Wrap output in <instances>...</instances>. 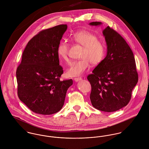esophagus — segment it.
Wrapping results in <instances>:
<instances>
[{"label":"esophagus","instance_id":"1","mask_svg":"<svg viewBox=\"0 0 149 149\" xmlns=\"http://www.w3.org/2000/svg\"><path fill=\"white\" fill-rule=\"evenodd\" d=\"M82 79V78H74V81H75V82H79V81H81Z\"/></svg>","mask_w":149,"mask_h":149}]
</instances>
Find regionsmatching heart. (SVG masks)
<instances>
[{
    "mask_svg": "<svg viewBox=\"0 0 149 149\" xmlns=\"http://www.w3.org/2000/svg\"><path fill=\"white\" fill-rule=\"evenodd\" d=\"M71 39L83 46L80 60L74 62L67 70L71 77H78L83 74L90 66L98 65L103 61L105 54L104 45L98 40L95 33L87 30H81L73 33ZM57 54L61 61L69 62L68 46L66 42H61L57 47Z\"/></svg>",
    "mask_w": 149,
    "mask_h": 149,
    "instance_id": "heart-1",
    "label": "heart"
}]
</instances>
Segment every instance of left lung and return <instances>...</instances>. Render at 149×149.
<instances>
[{"label": "left lung", "mask_w": 149, "mask_h": 149, "mask_svg": "<svg viewBox=\"0 0 149 149\" xmlns=\"http://www.w3.org/2000/svg\"><path fill=\"white\" fill-rule=\"evenodd\" d=\"M89 24L97 26L102 23L93 22ZM102 33L107 55L87 76L91 86L90 98L95 109L113 112L129 103L138 75L133 52L126 40L109 26Z\"/></svg>", "instance_id": "8db88e82"}]
</instances>
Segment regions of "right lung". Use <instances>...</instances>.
<instances>
[{
  "mask_svg": "<svg viewBox=\"0 0 149 149\" xmlns=\"http://www.w3.org/2000/svg\"><path fill=\"white\" fill-rule=\"evenodd\" d=\"M67 29V24H61L34 36L17 68L19 98L35 113L51 115L60 111L73 83L71 79L60 81L63 70L57 47Z\"/></svg>",
  "mask_w": 149,
  "mask_h": 149,
  "instance_id": "obj_1",
  "label": "right lung"
}]
</instances>
